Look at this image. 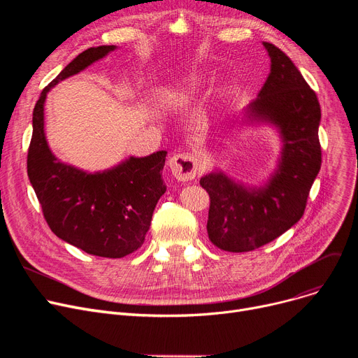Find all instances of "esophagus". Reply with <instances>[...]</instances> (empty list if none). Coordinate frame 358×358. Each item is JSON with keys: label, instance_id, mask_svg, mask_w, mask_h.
I'll return each mask as SVG.
<instances>
[{"label": "esophagus", "instance_id": "34e87169", "mask_svg": "<svg viewBox=\"0 0 358 358\" xmlns=\"http://www.w3.org/2000/svg\"><path fill=\"white\" fill-rule=\"evenodd\" d=\"M173 176L178 181H192L197 173V161L192 154L174 155L168 162Z\"/></svg>", "mask_w": 358, "mask_h": 358}]
</instances>
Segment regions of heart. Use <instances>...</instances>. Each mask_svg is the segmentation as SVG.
I'll list each match as a JSON object with an SVG mask.
<instances>
[{
    "mask_svg": "<svg viewBox=\"0 0 358 358\" xmlns=\"http://www.w3.org/2000/svg\"><path fill=\"white\" fill-rule=\"evenodd\" d=\"M203 77L199 73H189L184 75L182 78L176 81L171 87H168L164 92V99L166 104H178V103H185L194 99L197 96L199 91L203 87Z\"/></svg>",
    "mask_w": 358,
    "mask_h": 358,
    "instance_id": "heart-1",
    "label": "heart"
}]
</instances>
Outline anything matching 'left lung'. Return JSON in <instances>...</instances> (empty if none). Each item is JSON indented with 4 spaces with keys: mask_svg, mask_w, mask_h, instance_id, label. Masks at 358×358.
<instances>
[{
    "mask_svg": "<svg viewBox=\"0 0 358 358\" xmlns=\"http://www.w3.org/2000/svg\"><path fill=\"white\" fill-rule=\"evenodd\" d=\"M262 46L270 56V73L257 99L242 111L241 124H267L277 131L275 168L259 185L235 180L220 168L200 178L210 196L209 239L229 252L252 251L289 231L303 216L321 169L316 94L283 50L268 42Z\"/></svg>",
    "mask_w": 358,
    "mask_h": 358,
    "instance_id": "left-lung-1",
    "label": "left lung"
}]
</instances>
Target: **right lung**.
<instances>
[{
  "mask_svg": "<svg viewBox=\"0 0 358 358\" xmlns=\"http://www.w3.org/2000/svg\"><path fill=\"white\" fill-rule=\"evenodd\" d=\"M90 48L71 61L41 94L33 110L27 174L52 232L87 254L122 258L145 241L152 213L166 192L162 180L165 150L127 157L103 171H84L56 157L45 134L48 92L116 50Z\"/></svg>",
  "mask_w": 358,
  "mask_h": 358,
  "instance_id": "right-lung-1",
  "label": "right lung"
}]
</instances>
